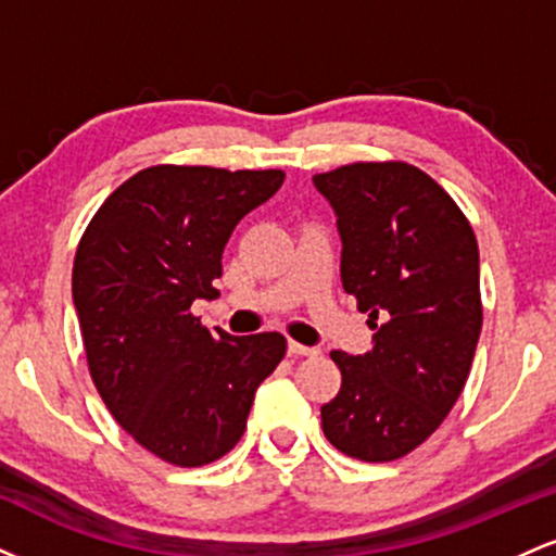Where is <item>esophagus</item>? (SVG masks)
<instances>
[{
    "mask_svg": "<svg viewBox=\"0 0 556 556\" xmlns=\"http://www.w3.org/2000/svg\"><path fill=\"white\" fill-rule=\"evenodd\" d=\"M287 353L290 355H318V348H308V344H300L295 340L287 342Z\"/></svg>",
    "mask_w": 556,
    "mask_h": 556,
    "instance_id": "1",
    "label": "esophagus"
}]
</instances>
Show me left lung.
Listing matches in <instances>:
<instances>
[{
	"label": "left lung",
	"instance_id": "8db88e82",
	"mask_svg": "<svg viewBox=\"0 0 556 556\" xmlns=\"http://www.w3.org/2000/svg\"><path fill=\"white\" fill-rule=\"evenodd\" d=\"M342 240L344 292L368 314L366 355L331 350L342 387L324 437L348 457L389 463L424 444L468 381L481 334L478 242L457 203L405 162L314 175Z\"/></svg>",
	"mask_w": 556,
	"mask_h": 556
}]
</instances>
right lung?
<instances>
[{
  "label": "right lung",
  "instance_id": "obj_1",
  "mask_svg": "<svg viewBox=\"0 0 556 556\" xmlns=\"http://www.w3.org/2000/svg\"><path fill=\"white\" fill-rule=\"evenodd\" d=\"M282 182V169L159 164L119 185L83 235L73 303L91 379L114 420L164 463L227 455L285 358L279 331L232 337L190 314L195 298H219L229 235Z\"/></svg>",
  "mask_w": 556,
  "mask_h": 556
}]
</instances>
